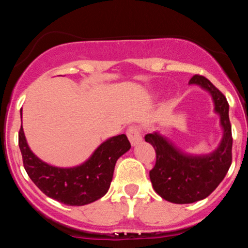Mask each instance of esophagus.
Listing matches in <instances>:
<instances>
[{
  "instance_id": "esophagus-1",
  "label": "esophagus",
  "mask_w": 248,
  "mask_h": 248,
  "mask_svg": "<svg viewBox=\"0 0 248 248\" xmlns=\"http://www.w3.org/2000/svg\"><path fill=\"white\" fill-rule=\"evenodd\" d=\"M127 136L129 139L130 143L133 146H136L139 142L142 140V130L140 126H130L127 129Z\"/></svg>"
}]
</instances>
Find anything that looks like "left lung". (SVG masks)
<instances>
[{
    "label": "left lung",
    "mask_w": 248,
    "mask_h": 248,
    "mask_svg": "<svg viewBox=\"0 0 248 248\" xmlns=\"http://www.w3.org/2000/svg\"><path fill=\"white\" fill-rule=\"evenodd\" d=\"M196 84L211 93L216 112L220 115L223 140L216 152L206 156H189L181 153L160 134H147L144 140L156 152V163L149 171L153 187L162 198L176 204H189L206 198L223 181L232 163V130L229 102L220 91L205 77L195 75Z\"/></svg>",
    "instance_id": "left-lung-1"
}]
</instances>
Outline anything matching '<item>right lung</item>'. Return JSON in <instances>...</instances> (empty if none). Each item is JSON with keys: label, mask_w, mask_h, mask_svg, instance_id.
I'll return each instance as SVG.
<instances>
[{"label": "right lung", "mask_w": 248, "mask_h": 248, "mask_svg": "<svg viewBox=\"0 0 248 248\" xmlns=\"http://www.w3.org/2000/svg\"><path fill=\"white\" fill-rule=\"evenodd\" d=\"M18 146L25 171L43 193L66 205L80 206L106 195L116 161L129 150L130 142L124 134L114 136L105 141L84 164L67 169L49 166L39 160L28 147L22 126Z\"/></svg>", "instance_id": "obj_1"}]
</instances>
